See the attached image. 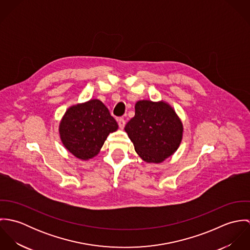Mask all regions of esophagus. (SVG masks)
Masks as SVG:
<instances>
[{"mask_svg": "<svg viewBox=\"0 0 250 250\" xmlns=\"http://www.w3.org/2000/svg\"><path fill=\"white\" fill-rule=\"evenodd\" d=\"M125 119L124 118H119L118 119V125H119V127L121 128V129H123L124 128V126H125Z\"/></svg>", "mask_w": 250, "mask_h": 250, "instance_id": "obj_1", "label": "esophagus"}]
</instances>
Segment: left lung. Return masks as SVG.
I'll return each instance as SVG.
<instances>
[{"label":"left lung","mask_w":250,"mask_h":250,"mask_svg":"<svg viewBox=\"0 0 250 250\" xmlns=\"http://www.w3.org/2000/svg\"><path fill=\"white\" fill-rule=\"evenodd\" d=\"M135 116L125 131L136 152L147 163L160 164L177 149L183 125L174 109L166 102L142 100L136 104Z\"/></svg>","instance_id":"left-lung-1"}]
</instances>
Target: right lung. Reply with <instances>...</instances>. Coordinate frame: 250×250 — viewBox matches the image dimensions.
<instances>
[{
    "label": "right lung",
    "mask_w": 250,
    "mask_h": 250,
    "mask_svg": "<svg viewBox=\"0 0 250 250\" xmlns=\"http://www.w3.org/2000/svg\"><path fill=\"white\" fill-rule=\"evenodd\" d=\"M118 128L107 107L97 99L69 107L60 124L61 140L75 157L88 160L96 156L109 133Z\"/></svg>",
    "instance_id": "obj_1"
}]
</instances>
